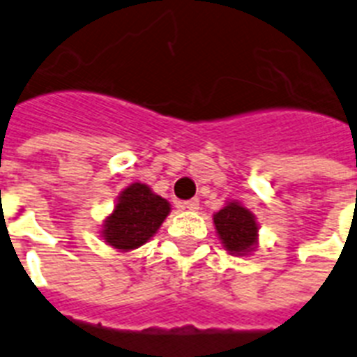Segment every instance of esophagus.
I'll return each mask as SVG.
<instances>
[{
  "label": "esophagus",
  "instance_id": "esophagus-1",
  "mask_svg": "<svg viewBox=\"0 0 357 357\" xmlns=\"http://www.w3.org/2000/svg\"><path fill=\"white\" fill-rule=\"evenodd\" d=\"M181 206L187 210H197L199 208V199H196V197H194V199H188V201H185Z\"/></svg>",
  "mask_w": 357,
  "mask_h": 357
}]
</instances>
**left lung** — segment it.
Masks as SVG:
<instances>
[{
	"label": "left lung",
	"mask_w": 357,
	"mask_h": 357,
	"mask_svg": "<svg viewBox=\"0 0 357 357\" xmlns=\"http://www.w3.org/2000/svg\"><path fill=\"white\" fill-rule=\"evenodd\" d=\"M215 230L228 252L244 255L255 246L257 222L246 208L230 203L213 215Z\"/></svg>",
	"instance_id": "8db88e82"
}]
</instances>
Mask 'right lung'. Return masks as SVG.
<instances>
[{"label": "right lung", "instance_id": "1", "mask_svg": "<svg viewBox=\"0 0 357 357\" xmlns=\"http://www.w3.org/2000/svg\"><path fill=\"white\" fill-rule=\"evenodd\" d=\"M170 206L147 185L132 183L120 194L114 212L104 225V238L113 248L132 250L145 244L169 215Z\"/></svg>", "mask_w": 357, "mask_h": 357}]
</instances>
